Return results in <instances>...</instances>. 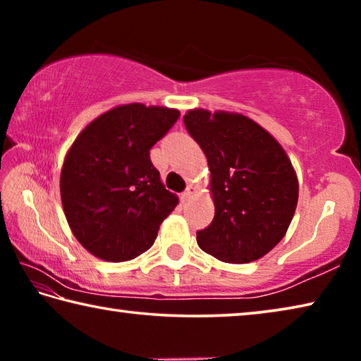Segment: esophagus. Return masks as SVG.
I'll use <instances>...</instances> for the list:
<instances>
[{
  "label": "esophagus",
  "instance_id": "esophagus-1",
  "mask_svg": "<svg viewBox=\"0 0 361 361\" xmlns=\"http://www.w3.org/2000/svg\"><path fill=\"white\" fill-rule=\"evenodd\" d=\"M195 191H197V189H195V186H192V185H189L188 188H186V191L181 194V200L183 202H186V200H189L192 197V195L195 194Z\"/></svg>",
  "mask_w": 361,
  "mask_h": 361
}]
</instances>
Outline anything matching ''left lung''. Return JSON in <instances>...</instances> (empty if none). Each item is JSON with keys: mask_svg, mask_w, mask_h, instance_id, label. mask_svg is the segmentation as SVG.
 <instances>
[{"mask_svg": "<svg viewBox=\"0 0 361 361\" xmlns=\"http://www.w3.org/2000/svg\"><path fill=\"white\" fill-rule=\"evenodd\" d=\"M185 126L207 156L215 204L197 245L229 264L262 258L283 239L298 204V176L276 138L248 116L189 109Z\"/></svg>", "mask_w": 361, "mask_h": 361, "instance_id": "1", "label": "left lung"}]
</instances>
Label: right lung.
I'll return each instance as SVG.
<instances>
[{
  "label": "right lung",
  "mask_w": 361,
  "mask_h": 361,
  "mask_svg": "<svg viewBox=\"0 0 361 361\" xmlns=\"http://www.w3.org/2000/svg\"><path fill=\"white\" fill-rule=\"evenodd\" d=\"M178 116L167 106L119 105L89 122L70 146L60 197L73 235L95 258H137L178 205L149 159L152 145Z\"/></svg>",
  "instance_id": "1"
}]
</instances>
